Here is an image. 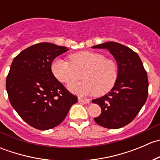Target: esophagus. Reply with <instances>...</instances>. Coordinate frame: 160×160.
<instances>
[{"mask_svg": "<svg viewBox=\"0 0 160 160\" xmlns=\"http://www.w3.org/2000/svg\"><path fill=\"white\" fill-rule=\"evenodd\" d=\"M78 101L80 103H83V104H88V103H90V99H88V98H80V97H79Z\"/></svg>", "mask_w": 160, "mask_h": 160, "instance_id": "esophagus-1", "label": "esophagus"}]
</instances>
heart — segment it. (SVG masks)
Returning <instances> with one entry per match:
<instances>
[{
	"label": "heart",
	"instance_id": "1",
	"mask_svg": "<svg viewBox=\"0 0 160 160\" xmlns=\"http://www.w3.org/2000/svg\"><path fill=\"white\" fill-rule=\"evenodd\" d=\"M70 60L56 59L52 72L59 81L70 84L82 77L84 80L72 83L68 88L80 95L101 96L114 88L118 77V67L114 59L96 52L82 51L70 56Z\"/></svg>",
	"mask_w": 160,
	"mask_h": 160
}]
</instances>
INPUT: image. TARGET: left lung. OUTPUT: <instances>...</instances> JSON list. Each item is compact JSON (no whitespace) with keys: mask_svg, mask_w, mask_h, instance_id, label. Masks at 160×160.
<instances>
[{"mask_svg":"<svg viewBox=\"0 0 160 160\" xmlns=\"http://www.w3.org/2000/svg\"><path fill=\"white\" fill-rule=\"evenodd\" d=\"M92 48L108 49L118 67L114 88L104 96L92 101L101 108V114L94 121L104 128H122L136 117L147 100V72L138 55L124 45L108 42Z\"/></svg>","mask_w":160,"mask_h":160,"instance_id":"left-lung-1","label":"left lung"}]
</instances>
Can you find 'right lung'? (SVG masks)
<instances>
[{
  "instance_id": "right-lung-1",
  "label": "right lung",
  "mask_w": 160,
  "mask_h": 160,
  "mask_svg": "<svg viewBox=\"0 0 160 160\" xmlns=\"http://www.w3.org/2000/svg\"><path fill=\"white\" fill-rule=\"evenodd\" d=\"M67 50L52 43H38L21 52L11 65L6 79L9 101L19 116L37 129L59 125L77 102V97L66 89L51 70L55 58Z\"/></svg>"
}]
</instances>
